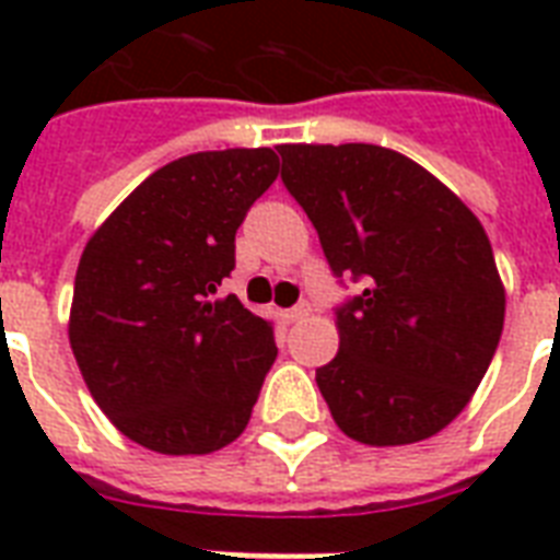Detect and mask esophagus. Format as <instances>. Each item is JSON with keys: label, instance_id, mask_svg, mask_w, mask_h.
I'll list each match as a JSON object with an SVG mask.
<instances>
[{"label": "esophagus", "instance_id": "1", "mask_svg": "<svg viewBox=\"0 0 560 560\" xmlns=\"http://www.w3.org/2000/svg\"><path fill=\"white\" fill-rule=\"evenodd\" d=\"M307 314H311V305H307V302H299V305H293L290 311H284V323H299V319H305Z\"/></svg>", "mask_w": 560, "mask_h": 560}]
</instances>
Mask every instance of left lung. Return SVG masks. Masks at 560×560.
I'll return each mask as SVG.
<instances>
[{"label": "left lung", "mask_w": 560, "mask_h": 560, "mask_svg": "<svg viewBox=\"0 0 560 560\" xmlns=\"http://www.w3.org/2000/svg\"><path fill=\"white\" fill-rule=\"evenodd\" d=\"M281 183L314 223L337 279L340 351L316 369L334 421L392 447L451 424L486 377L505 290L477 214L409 156L381 144H281Z\"/></svg>", "instance_id": "obj_1"}]
</instances>
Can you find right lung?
Listing matches in <instances>:
<instances>
[{
    "label": "right lung",
    "mask_w": 560,
    "mask_h": 560,
    "mask_svg": "<svg viewBox=\"0 0 560 560\" xmlns=\"http://www.w3.org/2000/svg\"><path fill=\"white\" fill-rule=\"evenodd\" d=\"M279 177L270 148L168 162L98 226L74 276L69 342L92 398L148 451L235 442L279 354L272 325L220 296L235 232Z\"/></svg>",
    "instance_id": "add662e5"
}]
</instances>
